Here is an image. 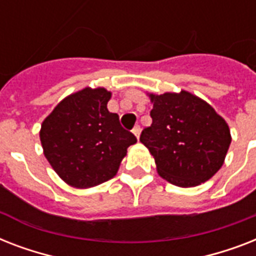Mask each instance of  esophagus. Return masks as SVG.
<instances>
[{
  "instance_id": "obj_1",
  "label": "esophagus",
  "mask_w": 256,
  "mask_h": 256,
  "mask_svg": "<svg viewBox=\"0 0 256 256\" xmlns=\"http://www.w3.org/2000/svg\"><path fill=\"white\" fill-rule=\"evenodd\" d=\"M132 134L136 136V138H140V124H136L134 128H132Z\"/></svg>"
}]
</instances>
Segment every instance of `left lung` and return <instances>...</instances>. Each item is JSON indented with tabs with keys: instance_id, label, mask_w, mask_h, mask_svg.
Instances as JSON below:
<instances>
[{
	"instance_id": "obj_1",
	"label": "left lung",
	"mask_w": 256,
	"mask_h": 256,
	"mask_svg": "<svg viewBox=\"0 0 256 256\" xmlns=\"http://www.w3.org/2000/svg\"><path fill=\"white\" fill-rule=\"evenodd\" d=\"M152 124L140 140L152 152L158 174L175 186L206 182L222 168L230 148L226 120L187 92L150 94Z\"/></svg>"
}]
</instances>
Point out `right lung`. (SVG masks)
I'll return each instance as SVG.
<instances>
[{
  "label": "right lung",
  "mask_w": 256,
  "mask_h": 256,
  "mask_svg": "<svg viewBox=\"0 0 256 256\" xmlns=\"http://www.w3.org/2000/svg\"><path fill=\"white\" fill-rule=\"evenodd\" d=\"M112 94L84 88L56 106L41 126L44 154L54 171L74 187H92L112 179L128 148L136 142L108 110Z\"/></svg>",
  "instance_id": "right-lung-1"
}]
</instances>
